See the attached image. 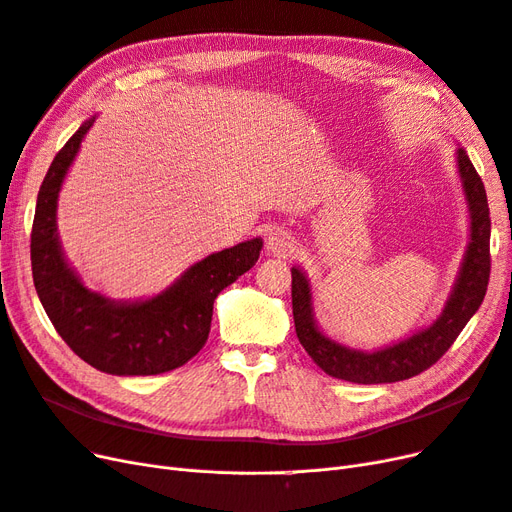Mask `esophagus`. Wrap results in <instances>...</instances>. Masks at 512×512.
<instances>
[{"label":"esophagus","instance_id":"1","mask_svg":"<svg viewBox=\"0 0 512 512\" xmlns=\"http://www.w3.org/2000/svg\"><path fill=\"white\" fill-rule=\"evenodd\" d=\"M266 249L268 253L276 255V257H287L293 249H295V238L291 236V232L287 230H274L268 240H266Z\"/></svg>","mask_w":512,"mask_h":512}]
</instances>
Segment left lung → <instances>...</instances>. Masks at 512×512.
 I'll use <instances>...</instances> for the list:
<instances>
[{
	"label": "left lung",
	"mask_w": 512,
	"mask_h": 512,
	"mask_svg": "<svg viewBox=\"0 0 512 512\" xmlns=\"http://www.w3.org/2000/svg\"><path fill=\"white\" fill-rule=\"evenodd\" d=\"M458 170L470 211V242L447 306L428 329H422L399 344L375 352L346 348L318 329L312 312L310 282L299 268L291 270V297L297 337L308 356L327 375L352 384H390L409 380V377L420 375L437 363L456 342L472 314L479 310L491 270V219L483 181L462 147L458 149Z\"/></svg>",
	"instance_id": "8db88e82"
}]
</instances>
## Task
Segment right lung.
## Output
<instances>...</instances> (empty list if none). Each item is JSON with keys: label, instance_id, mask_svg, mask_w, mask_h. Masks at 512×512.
<instances>
[{"label": "right lung", "instance_id": "right-lung-1", "mask_svg": "<svg viewBox=\"0 0 512 512\" xmlns=\"http://www.w3.org/2000/svg\"><path fill=\"white\" fill-rule=\"evenodd\" d=\"M94 118L54 156L37 194L31 230L33 285L63 342L94 369L111 375H158L194 358L208 339L215 297L249 272L261 238L194 263L175 285L145 301H111L88 291L63 257L56 234V200Z\"/></svg>", "mask_w": 512, "mask_h": 512}]
</instances>
